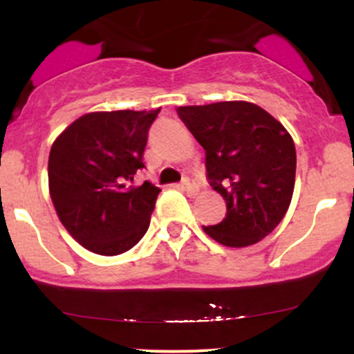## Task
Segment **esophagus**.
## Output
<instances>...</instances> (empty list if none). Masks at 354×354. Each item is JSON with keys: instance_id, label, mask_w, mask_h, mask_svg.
<instances>
[{"instance_id": "obj_1", "label": "esophagus", "mask_w": 354, "mask_h": 354, "mask_svg": "<svg viewBox=\"0 0 354 354\" xmlns=\"http://www.w3.org/2000/svg\"><path fill=\"white\" fill-rule=\"evenodd\" d=\"M181 186H183V189L186 191V193L191 194V196H194V194L198 193V185H196V181L193 180V178H185V180H183V183H181Z\"/></svg>"}]
</instances>
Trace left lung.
<instances>
[{
  "mask_svg": "<svg viewBox=\"0 0 354 354\" xmlns=\"http://www.w3.org/2000/svg\"><path fill=\"white\" fill-rule=\"evenodd\" d=\"M176 113L205 149L209 185L226 201V218L203 226L205 233L230 248L261 241L281 223L293 198V138L248 101L180 106Z\"/></svg>",
  "mask_w": 354,
  "mask_h": 354,
  "instance_id": "obj_1",
  "label": "left lung"
}]
</instances>
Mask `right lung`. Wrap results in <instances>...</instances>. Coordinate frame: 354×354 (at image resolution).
Returning <instances> with one entry per match:
<instances>
[{"label":"right lung","mask_w":354,"mask_h":354,"mask_svg":"<svg viewBox=\"0 0 354 354\" xmlns=\"http://www.w3.org/2000/svg\"><path fill=\"white\" fill-rule=\"evenodd\" d=\"M151 111H96L56 138L48 160L51 201L64 228L96 254L131 250L148 231L160 188L129 183L145 168Z\"/></svg>","instance_id":"right-lung-1"}]
</instances>
